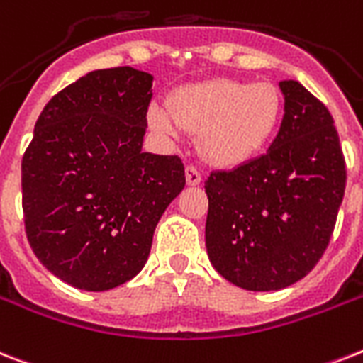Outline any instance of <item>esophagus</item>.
Returning <instances> with one entry per match:
<instances>
[{
  "label": "esophagus",
  "instance_id": "1",
  "mask_svg": "<svg viewBox=\"0 0 363 363\" xmlns=\"http://www.w3.org/2000/svg\"><path fill=\"white\" fill-rule=\"evenodd\" d=\"M186 182L188 186H197V184H201V173L197 172L194 166L186 167Z\"/></svg>",
  "mask_w": 363,
  "mask_h": 363
}]
</instances>
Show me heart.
Wrapping results in <instances>:
<instances>
[{"label": "heart", "mask_w": 363, "mask_h": 363, "mask_svg": "<svg viewBox=\"0 0 363 363\" xmlns=\"http://www.w3.org/2000/svg\"><path fill=\"white\" fill-rule=\"evenodd\" d=\"M281 95L270 84L211 79L184 85L167 100V111L151 106L147 121L164 138L179 128L197 134V147L214 167L248 164L272 140L281 117Z\"/></svg>", "instance_id": "obj_1"}]
</instances>
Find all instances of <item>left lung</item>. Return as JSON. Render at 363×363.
Returning <instances> with one entry per match:
<instances>
[{
    "label": "left lung",
    "mask_w": 363,
    "mask_h": 363,
    "mask_svg": "<svg viewBox=\"0 0 363 363\" xmlns=\"http://www.w3.org/2000/svg\"><path fill=\"white\" fill-rule=\"evenodd\" d=\"M284 119L268 151L205 181V242L211 264L246 291L296 284L323 257L347 182L326 106L285 79Z\"/></svg>",
    "instance_id": "obj_1"
}]
</instances>
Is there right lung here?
<instances>
[{
	"instance_id": "1",
	"label": "right lung",
	"mask_w": 363,
	"mask_h": 363,
	"mask_svg": "<svg viewBox=\"0 0 363 363\" xmlns=\"http://www.w3.org/2000/svg\"><path fill=\"white\" fill-rule=\"evenodd\" d=\"M152 74L93 70L59 91L22 158L28 240L50 272L110 291L145 267L156 223L186 184L179 156L143 152Z\"/></svg>"
}]
</instances>
